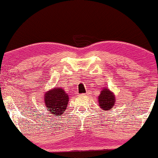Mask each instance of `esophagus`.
Returning a JSON list of instances; mask_svg holds the SVG:
<instances>
[{
    "instance_id": "esophagus-1",
    "label": "esophagus",
    "mask_w": 158,
    "mask_h": 158,
    "mask_svg": "<svg viewBox=\"0 0 158 158\" xmlns=\"http://www.w3.org/2000/svg\"><path fill=\"white\" fill-rule=\"evenodd\" d=\"M88 94V93H86V94H83V95H87Z\"/></svg>"
}]
</instances>
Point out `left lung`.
Masks as SVG:
<instances>
[{
	"instance_id": "obj_1",
	"label": "left lung",
	"mask_w": 158,
	"mask_h": 158,
	"mask_svg": "<svg viewBox=\"0 0 158 158\" xmlns=\"http://www.w3.org/2000/svg\"><path fill=\"white\" fill-rule=\"evenodd\" d=\"M116 101L115 95L107 87L103 88L101 90L98 98L99 106L101 109L103 111L111 110L115 105Z\"/></svg>"
}]
</instances>
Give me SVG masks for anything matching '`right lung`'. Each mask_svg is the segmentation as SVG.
I'll use <instances>...</instances> for the list:
<instances>
[{"instance_id": "1", "label": "right lung", "mask_w": 158, "mask_h": 158, "mask_svg": "<svg viewBox=\"0 0 158 158\" xmlns=\"http://www.w3.org/2000/svg\"><path fill=\"white\" fill-rule=\"evenodd\" d=\"M44 103L49 113L60 116L67 109L69 102V94L62 88L55 87L45 93Z\"/></svg>"}]
</instances>
